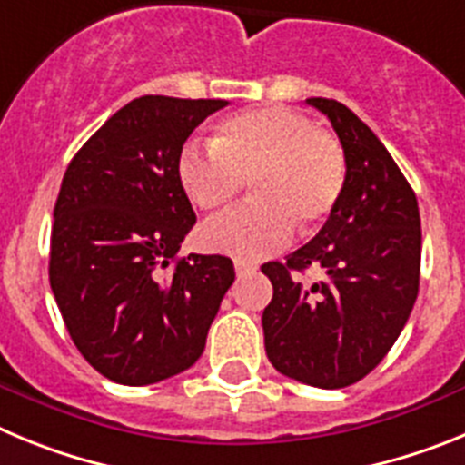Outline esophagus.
<instances>
[{
  "mask_svg": "<svg viewBox=\"0 0 465 465\" xmlns=\"http://www.w3.org/2000/svg\"><path fill=\"white\" fill-rule=\"evenodd\" d=\"M256 270V265H252V262H244V261H235V272L237 274H246V272H253Z\"/></svg>",
  "mask_w": 465,
  "mask_h": 465,
  "instance_id": "1",
  "label": "esophagus"
}]
</instances>
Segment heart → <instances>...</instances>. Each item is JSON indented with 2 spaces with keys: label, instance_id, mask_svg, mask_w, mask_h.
Wrapping results in <instances>:
<instances>
[{
  "label": "heart",
  "instance_id": "heart-1",
  "mask_svg": "<svg viewBox=\"0 0 465 465\" xmlns=\"http://www.w3.org/2000/svg\"><path fill=\"white\" fill-rule=\"evenodd\" d=\"M176 176L204 212L228 207L249 182L252 203L204 223L200 242L209 252L261 261L291 240L293 223L312 230L331 216L347 182V160L338 139L307 116L262 106L221 121L207 149L186 143Z\"/></svg>",
  "mask_w": 465,
  "mask_h": 465
}]
</instances>
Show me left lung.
Segmentation results:
<instances>
[{
  "instance_id": "1",
  "label": "left lung",
  "mask_w": 465,
  "mask_h": 465,
  "mask_svg": "<svg viewBox=\"0 0 465 465\" xmlns=\"http://www.w3.org/2000/svg\"><path fill=\"white\" fill-rule=\"evenodd\" d=\"M328 116L347 160L338 204L314 240L265 262L272 300L262 312L270 363L319 389L363 380L401 335L419 293L421 221L417 195L384 143L338 100L310 97ZM322 267L323 282L302 287L293 272Z\"/></svg>"
}]
</instances>
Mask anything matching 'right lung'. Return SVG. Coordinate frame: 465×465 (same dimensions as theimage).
I'll list each match as a JSON object with an SVG mask.
<instances>
[{
    "label": "right lung",
    "mask_w": 465,
    "mask_h": 465,
    "mask_svg": "<svg viewBox=\"0 0 465 465\" xmlns=\"http://www.w3.org/2000/svg\"><path fill=\"white\" fill-rule=\"evenodd\" d=\"M225 104L143 94L64 172L48 277L74 344L106 380L143 386L188 371L235 282L230 258L176 256L195 225L176 158Z\"/></svg>",
    "instance_id": "right-lung-1"
}]
</instances>
